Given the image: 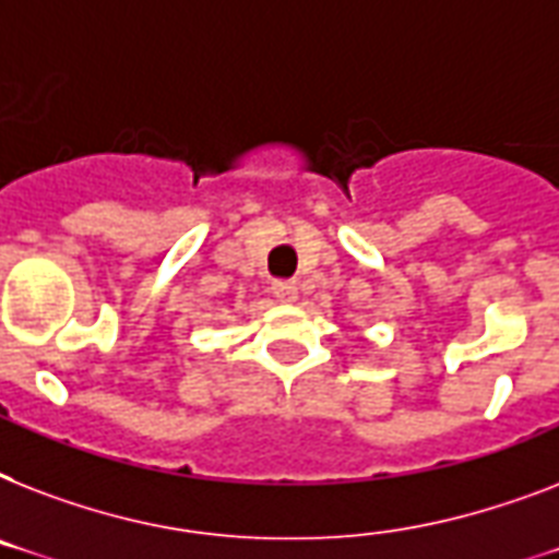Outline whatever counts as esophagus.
<instances>
[{
    "label": "esophagus",
    "instance_id": "esophagus-1",
    "mask_svg": "<svg viewBox=\"0 0 559 559\" xmlns=\"http://www.w3.org/2000/svg\"><path fill=\"white\" fill-rule=\"evenodd\" d=\"M272 296L278 298V301H284V305H293L298 298V287L293 281H275V284H272Z\"/></svg>",
    "mask_w": 559,
    "mask_h": 559
}]
</instances>
